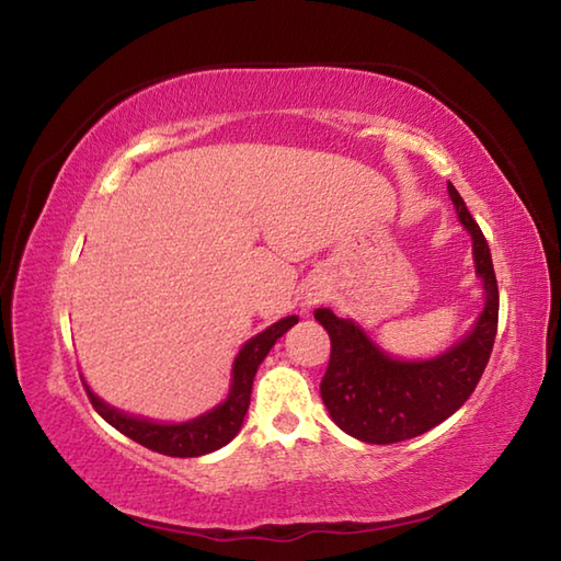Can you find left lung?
Instances as JSON below:
<instances>
[{"mask_svg":"<svg viewBox=\"0 0 561 561\" xmlns=\"http://www.w3.org/2000/svg\"><path fill=\"white\" fill-rule=\"evenodd\" d=\"M448 195L472 238L474 272L484 289V308L468 335L434 359L402 362L380 350L352 318H340L330 308L313 313L330 335V364L320 380V398L332 422L364 444H398L448 420L472 396L490 362L499 323L490 245L453 183Z\"/></svg>","mask_w":561,"mask_h":561,"instance_id":"left-lung-1","label":"left lung"}]
</instances>
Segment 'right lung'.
<instances>
[{
  "instance_id": "right-lung-1",
  "label": "right lung",
  "mask_w": 561,
  "mask_h": 561,
  "mask_svg": "<svg viewBox=\"0 0 561 561\" xmlns=\"http://www.w3.org/2000/svg\"><path fill=\"white\" fill-rule=\"evenodd\" d=\"M296 323H299V318L296 316L282 318L279 323L270 325L253 340H248L233 362L229 398H226L221 404H217L214 410L197 416V420H190L183 424H161V422L139 420V416H129L121 410L111 408V404H105L99 396H93L87 383L83 386H87L89 400L93 408H96V412L127 438H133L145 448L163 453V456H171V458L205 456V453L226 446L238 432H241L257 366L274 347V342H277L284 332Z\"/></svg>"
}]
</instances>
